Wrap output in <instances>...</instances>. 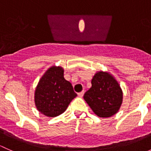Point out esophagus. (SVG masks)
<instances>
[{
  "label": "esophagus",
  "instance_id": "esophagus-1",
  "mask_svg": "<svg viewBox=\"0 0 151 151\" xmlns=\"http://www.w3.org/2000/svg\"><path fill=\"white\" fill-rule=\"evenodd\" d=\"M84 93H85V91H82V92L79 93H78V96L79 97H83V95H84Z\"/></svg>",
  "mask_w": 151,
  "mask_h": 151
}]
</instances>
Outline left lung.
<instances>
[{
	"label": "left lung",
	"mask_w": 151,
	"mask_h": 151,
	"mask_svg": "<svg viewBox=\"0 0 151 151\" xmlns=\"http://www.w3.org/2000/svg\"><path fill=\"white\" fill-rule=\"evenodd\" d=\"M91 88L85 93V101L101 118H109L119 110L123 91L119 83L109 72L98 71L91 80Z\"/></svg>",
	"instance_id": "obj_1"
}]
</instances>
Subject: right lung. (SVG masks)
<instances>
[{"label":"right lung","instance_id":"add662e5","mask_svg":"<svg viewBox=\"0 0 151 151\" xmlns=\"http://www.w3.org/2000/svg\"><path fill=\"white\" fill-rule=\"evenodd\" d=\"M63 68L52 66L39 80L34 93L35 104L38 110L50 118L64 112L77 94L71 83L65 80Z\"/></svg>","mask_w":151,"mask_h":151}]
</instances>
